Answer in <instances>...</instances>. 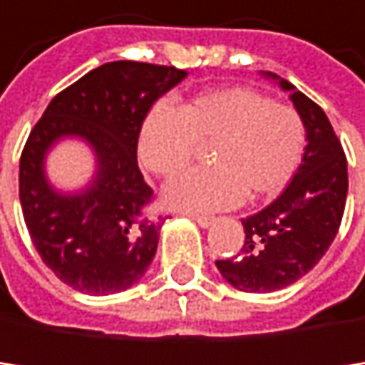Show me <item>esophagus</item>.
Instances as JSON below:
<instances>
[{
	"label": "esophagus",
	"mask_w": 365,
	"mask_h": 365,
	"mask_svg": "<svg viewBox=\"0 0 365 365\" xmlns=\"http://www.w3.org/2000/svg\"><path fill=\"white\" fill-rule=\"evenodd\" d=\"M188 217H190L195 223H199L201 227L212 225V221H215V217H210V215H195V212H188Z\"/></svg>",
	"instance_id": "esophagus-1"
}]
</instances>
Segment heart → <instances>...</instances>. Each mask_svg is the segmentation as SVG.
<instances>
[{
  "mask_svg": "<svg viewBox=\"0 0 365 365\" xmlns=\"http://www.w3.org/2000/svg\"><path fill=\"white\" fill-rule=\"evenodd\" d=\"M212 168L190 170L170 181L166 201L181 210H221L238 201H262L280 195L296 175L307 127L300 111L274 103L247 87L203 91L173 111L155 107L138 138L142 166L173 177L188 168L199 146H210Z\"/></svg>",
  "mask_w": 365,
  "mask_h": 365,
  "instance_id": "1",
  "label": "heart"
}]
</instances>
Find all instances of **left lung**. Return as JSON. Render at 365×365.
Segmentation results:
<instances>
[{
    "instance_id": "left-lung-1",
    "label": "left lung",
    "mask_w": 365,
    "mask_h": 365,
    "mask_svg": "<svg viewBox=\"0 0 365 365\" xmlns=\"http://www.w3.org/2000/svg\"><path fill=\"white\" fill-rule=\"evenodd\" d=\"M280 85L293 89L287 81ZM291 101L307 127L302 164L274 203L243 219L238 254L217 260L221 276L241 291L269 293L300 280L327 254L344 217L348 170L341 142L309 96L293 89Z\"/></svg>"
}]
</instances>
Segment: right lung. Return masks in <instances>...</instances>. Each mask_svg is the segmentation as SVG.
Listing matches in <instances>:
<instances>
[{"label":"right lung","mask_w":365,"mask_h":365,"mask_svg":"<svg viewBox=\"0 0 365 365\" xmlns=\"http://www.w3.org/2000/svg\"><path fill=\"white\" fill-rule=\"evenodd\" d=\"M184 76L173 65L105 63L58 91L30 131L19 160L26 227L41 260L76 291L129 289L155 256L164 219L150 215L138 138L153 103ZM61 135H81L98 153L94 184L76 197L56 195L43 177V155Z\"/></svg>","instance_id":"right-lung-1"}]
</instances>
